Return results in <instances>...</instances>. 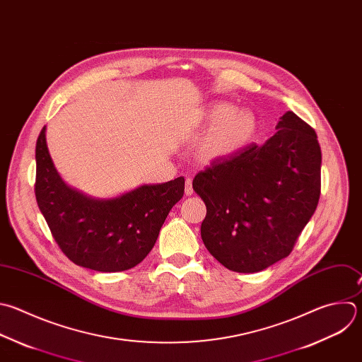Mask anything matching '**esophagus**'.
I'll return each mask as SVG.
<instances>
[{
	"mask_svg": "<svg viewBox=\"0 0 362 362\" xmlns=\"http://www.w3.org/2000/svg\"><path fill=\"white\" fill-rule=\"evenodd\" d=\"M185 193H186V196H192V194H193V186H192V179H190V177H187V179H186Z\"/></svg>",
	"mask_w": 362,
	"mask_h": 362,
	"instance_id": "obj_1",
	"label": "esophagus"
}]
</instances>
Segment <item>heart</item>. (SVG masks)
Here are the masks:
<instances>
[{
	"mask_svg": "<svg viewBox=\"0 0 362 362\" xmlns=\"http://www.w3.org/2000/svg\"><path fill=\"white\" fill-rule=\"evenodd\" d=\"M200 124L211 127L202 138L200 155L211 162L230 158L245 149L255 138L257 119L247 109H235L234 105L214 103L200 115Z\"/></svg>",
	"mask_w": 362,
	"mask_h": 362,
	"instance_id": "b5f03b06",
	"label": "heart"
}]
</instances>
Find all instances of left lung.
Listing matches in <instances>:
<instances>
[{
  "mask_svg": "<svg viewBox=\"0 0 362 362\" xmlns=\"http://www.w3.org/2000/svg\"><path fill=\"white\" fill-rule=\"evenodd\" d=\"M277 132L196 175L206 203L200 227L209 253L226 269L257 273L287 257L314 214L321 149L314 129L286 112Z\"/></svg>",
  "mask_w": 362,
  "mask_h": 362,
  "instance_id": "8db88e82",
  "label": "left lung"
}]
</instances>
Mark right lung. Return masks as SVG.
<instances>
[{"instance_id":"add662e5","label":"right lung","mask_w":362,"mask_h":362,"mask_svg":"<svg viewBox=\"0 0 362 362\" xmlns=\"http://www.w3.org/2000/svg\"><path fill=\"white\" fill-rule=\"evenodd\" d=\"M47 128L37 148L35 196L55 242L75 264L102 273L138 266L153 249L170 209L183 197L185 177L142 185L110 199L68 186L51 159Z\"/></svg>"}]
</instances>
